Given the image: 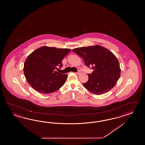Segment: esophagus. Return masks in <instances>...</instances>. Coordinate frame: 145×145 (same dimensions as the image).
<instances>
[{"label":"esophagus","mask_w":145,"mask_h":145,"mask_svg":"<svg viewBox=\"0 0 145 145\" xmlns=\"http://www.w3.org/2000/svg\"><path fill=\"white\" fill-rule=\"evenodd\" d=\"M76 74H78V75H80L82 74V72L80 71H78V72L76 73Z\"/></svg>","instance_id":"34e87169"}]
</instances>
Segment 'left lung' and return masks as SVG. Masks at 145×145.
<instances>
[{"mask_svg": "<svg viewBox=\"0 0 145 145\" xmlns=\"http://www.w3.org/2000/svg\"><path fill=\"white\" fill-rule=\"evenodd\" d=\"M82 57L87 67L94 71L88 74V80L83 86L96 95L110 91L120 75L119 62L109 50L99 45L77 48L72 50Z\"/></svg>", "mask_w": 145, "mask_h": 145, "instance_id": "obj_1", "label": "left lung"}]
</instances>
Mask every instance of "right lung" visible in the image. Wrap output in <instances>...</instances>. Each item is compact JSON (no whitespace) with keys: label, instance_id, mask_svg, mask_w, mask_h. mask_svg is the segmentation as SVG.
I'll return each instance as SVG.
<instances>
[{"label":"right lung","instance_id":"add662e5","mask_svg":"<svg viewBox=\"0 0 145 145\" xmlns=\"http://www.w3.org/2000/svg\"><path fill=\"white\" fill-rule=\"evenodd\" d=\"M70 49H57L42 46L29 55L24 64V74L29 84L36 91L49 94L61 88L67 74L56 71L62 67V60L71 51Z\"/></svg>","mask_w":145,"mask_h":145}]
</instances>
